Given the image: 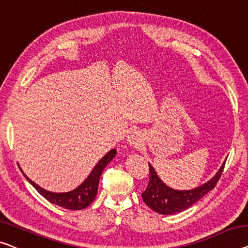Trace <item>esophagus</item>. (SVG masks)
<instances>
[{"mask_svg": "<svg viewBox=\"0 0 248 248\" xmlns=\"http://www.w3.org/2000/svg\"><path fill=\"white\" fill-rule=\"evenodd\" d=\"M128 143L132 147H139L141 146L142 143V136L140 134V131L138 130H132L130 134L128 135V139H127Z\"/></svg>", "mask_w": 248, "mask_h": 248, "instance_id": "obj_1", "label": "esophagus"}]
</instances>
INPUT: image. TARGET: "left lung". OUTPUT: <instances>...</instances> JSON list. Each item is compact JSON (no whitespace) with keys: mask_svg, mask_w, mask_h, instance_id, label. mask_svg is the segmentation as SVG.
<instances>
[{"mask_svg":"<svg viewBox=\"0 0 248 248\" xmlns=\"http://www.w3.org/2000/svg\"><path fill=\"white\" fill-rule=\"evenodd\" d=\"M224 166L225 162L212 179L201 186L195 187L193 189L179 190L173 189L162 182L155 168L149 164V184L147 189L141 194L143 202L149 208L161 215H173V214L182 213L214 189L220 178Z\"/></svg>","mask_w":248,"mask_h":248,"instance_id":"1","label":"left lung"}]
</instances>
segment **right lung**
Here are the masks:
<instances>
[{"instance_id":"add662e5","label":"right lung","mask_w":248,"mask_h":248,"mask_svg":"<svg viewBox=\"0 0 248 248\" xmlns=\"http://www.w3.org/2000/svg\"><path fill=\"white\" fill-rule=\"evenodd\" d=\"M116 149H112L110 150L109 153H107L105 156L98 161V164L94 166L93 169H92L90 172V175L83 180V183L79 185L76 189H73L71 191H66V193H52V191L44 189V188L40 187L39 185H36L33 180L27 177V175H25L22 169L21 171L24 175L25 178H27L28 182L31 184L32 186L46 199V201H49L54 205L63 207L65 209L80 210L86 208V207H88L94 201L95 196H97L98 193L99 180H100V176L103 169H105L106 166L116 157Z\"/></svg>"}]
</instances>
